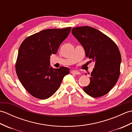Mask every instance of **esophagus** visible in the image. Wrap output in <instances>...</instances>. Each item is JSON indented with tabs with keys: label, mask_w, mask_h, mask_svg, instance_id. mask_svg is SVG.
<instances>
[{
	"label": "esophagus",
	"mask_w": 132,
	"mask_h": 132,
	"mask_svg": "<svg viewBox=\"0 0 132 132\" xmlns=\"http://www.w3.org/2000/svg\"><path fill=\"white\" fill-rule=\"evenodd\" d=\"M71 73L74 74H75V75H80V72L78 71H75V70H72L71 71Z\"/></svg>",
	"instance_id": "esophagus-1"
}]
</instances>
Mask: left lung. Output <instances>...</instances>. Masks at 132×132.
<instances>
[{
  "label": "left lung",
  "mask_w": 132,
  "mask_h": 132,
  "mask_svg": "<svg viewBox=\"0 0 132 132\" xmlns=\"http://www.w3.org/2000/svg\"><path fill=\"white\" fill-rule=\"evenodd\" d=\"M71 32L83 47L86 57L95 63L90 83L84 87V91L92 97L105 95L120 76L121 57L118 47L107 36L91 27L74 28Z\"/></svg>",
  "instance_id": "1"
}]
</instances>
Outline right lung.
<instances>
[{
  "instance_id": "1",
  "label": "right lung",
  "mask_w": 132,
  "mask_h": 132,
  "mask_svg": "<svg viewBox=\"0 0 132 132\" xmlns=\"http://www.w3.org/2000/svg\"><path fill=\"white\" fill-rule=\"evenodd\" d=\"M71 28L45 29L27 37L18 52L16 71L24 87L40 99L52 96L60 87L64 77L69 74L66 67L53 69L50 55L69 35Z\"/></svg>"
}]
</instances>
